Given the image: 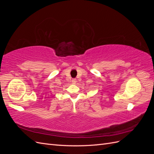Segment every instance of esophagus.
I'll return each instance as SVG.
<instances>
[{"label": "esophagus", "instance_id": "obj_1", "mask_svg": "<svg viewBox=\"0 0 154 154\" xmlns=\"http://www.w3.org/2000/svg\"><path fill=\"white\" fill-rule=\"evenodd\" d=\"M76 82H77V81H76V79H72V82L73 84H76Z\"/></svg>", "mask_w": 154, "mask_h": 154}]
</instances>
